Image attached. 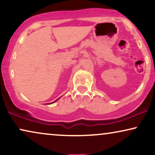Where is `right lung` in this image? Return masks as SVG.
<instances>
[{
    "instance_id": "1",
    "label": "right lung",
    "mask_w": 155,
    "mask_h": 155,
    "mask_svg": "<svg viewBox=\"0 0 155 155\" xmlns=\"http://www.w3.org/2000/svg\"><path fill=\"white\" fill-rule=\"evenodd\" d=\"M58 99H57V100H58ZM57 100H56V101H54V102H55V101H56ZM54 102H52V103H54ZM49 104H51V103H49Z\"/></svg>"
}]
</instances>
